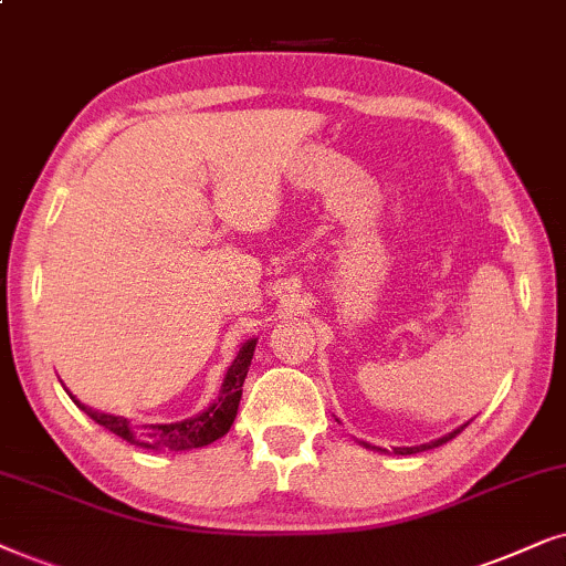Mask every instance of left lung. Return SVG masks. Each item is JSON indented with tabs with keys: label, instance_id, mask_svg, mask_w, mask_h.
Returning <instances> with one entry per match:
<instances>
[{
	"label": "left lung",
	"instance_id": "1",
	"mask_svg": "<svg viewBox=\"0 0 566 566\" xmlns=\"http://www.w3.org/2000/svg\"><path fill=\"white\" fill-rule=\"evenodd\" d=\"M465 427H469V421H465V424H461L458 429H453V432H448V434L437 437V440H429V442H424V446H413V448H394V455H413V453H424V450L440 448V446H446V442L453 440L455 434H461ZM361 446H365V448H373V446H367V442H361ZM373 450H380V453H388V450H382V448H373Z\"/></svg>",
	"mask_w": 566,
	"mask_h": 566
}]
</instances>
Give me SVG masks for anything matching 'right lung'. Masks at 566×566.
<instances>
[{
    "instance_id": "1",
    "label": "right lung",
    "mask_w": 566,
    "mask_h": 566,
    "mask_svg": "<svg viewBox=\"0 0 566 566\" xmlns=\"http://www.w3.org/2000/svg\"><path fill=\"white\" fill-rule=\"evenodd\" d=\"M255 342L259 338H248L240 346L238 357L232 359V365L224 373L220 396L214 398L212 403L207 406L205 411L193 413V417L180 419V421H168V424H132L126 417H113V413L105 411H95L77 401L70 390L66 394L72 396V401L80 406L82 411L87 413L95 424H101L108 429V432L118 434L120 440L132 442V446L147 448V450H193V448H205L212 446L214 440H220L230 432L232 421L238 417V406H240V396H243V382L248 375V367H251L253 352H255Z\"/></svg>"
}]
</instances>
